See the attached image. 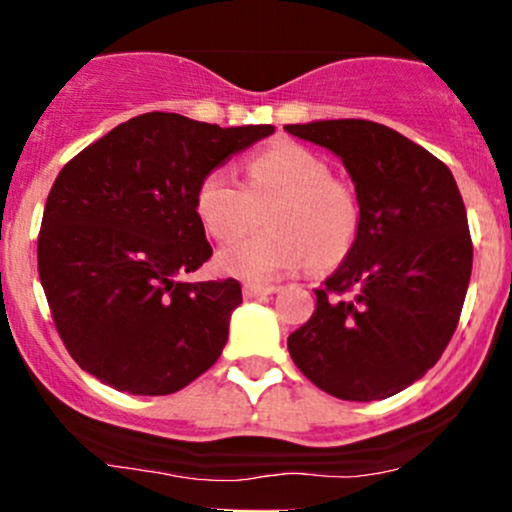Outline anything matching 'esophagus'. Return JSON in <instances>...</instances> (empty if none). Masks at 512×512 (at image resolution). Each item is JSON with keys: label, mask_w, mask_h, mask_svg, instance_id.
Masks as SVG:
<instances>
[{"label": "esophagus", "mask_w": 512, "mask_h": 512, "mask_svg": "<svg viewBox=\"0 0 512 512\" xmlns=\"http://www.w3.org/2000/svg\"><path fill=\"white\" fill-rule=\"evenodd\" d=\"M276 293V286H264V284H243V296L252 301V298H264Z\"/></svg>", "instance_id": "34e87169"}]
</instances>
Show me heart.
Returning a JSON list of instances; mask_svg holds the SVG:
<instances>
[{"mask_svg":"<svg viewBox=\"0 0 512 512\" xmlns=\"http://www.w3.org/2000/svg\"><path fill=\"white\" fill-rule=\"evenodd\" d=\"M195 209L209 236L236 240L264 214L269 231L226 245L216 255L223 274L248 281L284 279L305 264L330 269L349 255L358 233V202L330 166L298 144H276L245 166V187L231 170L214 168L199 180Z\"/></svg>","mask_w":512,"mask_h":512,"instance_id":"b5f03b06","label":"heart"}]
</instances>
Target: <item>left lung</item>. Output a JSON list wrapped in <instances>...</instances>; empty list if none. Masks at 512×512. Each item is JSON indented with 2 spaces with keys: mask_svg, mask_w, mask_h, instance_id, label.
<instances>
[{
  "mask_svg": "<svg viewBox=\"0 0 512 512\" xmlns=\"http://www.w3.org/2000/svg\"><path fill=\"white\" fill-rule=\"evenodd\" d=\"M342 158L356 190L358 233L315 313L289 337L298 370L327 395L373 402L436 366L460 320L472 238L450 168L370 120L286 125Z\"/></svg>",
  "mask_w": 512,
  "mask_h": 512,
  "instance_id": "obj_1",
  "label": "left lung"
}]
</instances>
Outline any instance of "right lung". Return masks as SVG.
Instances as JSON below:
<instances>
[{
	"mask_svg": "<svg viewBox=\"0 0 512 512\" xmlns=\"http://www.w3.org/2000/svg\"><path fill=\"white\" fill-rule=\"evenodd\" d=\"M272 125L144 113L57 175L38 236L52 320L81 370L129 395H173L209 370L243 303L236 279L185 281L211 257L199 180Z\"/></svg>",
	"mask_w": 512,
	"mask_h": 512,
	"instance_id": "right-lung-1",
	"label": "right lung"
}]
</instances>
